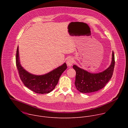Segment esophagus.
<instances>
[{"label": "esophagus", "mask_w": 128, "mask_h": 128, "mask_svg": "<svg viewBox=\"0 0 128 128\" xmlns=\"http://www.w3.org/2000/svg\"><path fill=\"white\" fill-rule=\"evenodd\" d=\"M74 60L71 58H68L66 61V64L68 66H71L73 64H74Z\"/></svg>", "instance_id": "obj_1"}]
</instances>
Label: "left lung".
Wrapping results in <instances>:
<instances>
[{
	"mask_svg": "<svg viewBox=\"0 0 128 128\" xmlns=\"http://www.w3.org/2000/svg\"><path fill=\"white\" fill-rule=\"evenodd\" d=\"M114 64V54L112 52L110 65L104 71L98 74H92L74 65L73 68L76 71L74 83L76 88L80 92L84 93L94 92L101 90L111 79Z\"/></svg>",
	"mask_w": 128,
	"mask_h": 128,
	"instance_id": "1",
	"label": "left lung"
}]
</instances>
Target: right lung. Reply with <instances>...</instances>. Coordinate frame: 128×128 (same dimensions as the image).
<instances>
[{
	"mask_svg": "<svg viewBox=\"0 0 128 128\" xmlns=\"http://www.w3.org/2000/svg\"><path fill=\"white\" fill-rule=\"evenodd\" d=\"M16 66L19 72L21 80L24 84L33 92L38 94L50 93L57 84L62 73L67 69L66 64L54 69L46 74L36 76L27 72L22 67L19 54V47L18 46L16 52Z\"/></svg>",
	"mask_w": 128,
	"mask_h": 128,
	"instance_id": "1",
	"label": "right lung"
}]
</instances>
